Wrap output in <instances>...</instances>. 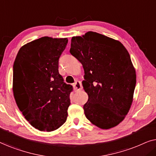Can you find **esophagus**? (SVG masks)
<instances>
[{"label": "esophagus", "instance_id": "1", "mask_svg": "<svg viewBox=\"0 0 156 156\" xmlns=\"http://www.w3.org/2000/svg\"><path fill=\"white\" fill-rule=\"evenodd\" d=\"M74 90L75 91H81L82 89V85L80 81H76V82L73 84Z\"/></svg>", "mask_w": 156, "mask_h": 156}]
</instances>
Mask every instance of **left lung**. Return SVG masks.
<instances>
[{
  "mask_svg": "<svg viewBox=\"0 0 156 156\" xmlns=\"http://www.w3.org/2000/svg\"><path fill=\"white\" fill-rule=\"evenodd\" d=\"M69 52L84 70L87 119L101 129L116 126L131 108L136 83L129 52L119 40L91 31L72 37Z\"/></svg>",
  "mask_w": 156,
  "mask_h": 156,
  "instance_id": "obj_1",
  "label": "left lung"
}]
</instances>
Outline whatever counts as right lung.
<instances>
[{
	"instance_id": "obj_1",
	"label": "right lung",
	"mask_w": 156,
	"mask_h": 156,
	"mask_svg": "<svg viewBox=\"0 0 156 156\" xmlns=\"http://www.w3.org/2000/svg\"><path fill=\"white\" fill-rule=\"evenodd\" d=\"M67 38L42 37L19 50L13 65L12 91L19 109L36 129L53 131L67 120L72 86L58 71Z\"/></svg>"
}]
</instances>
